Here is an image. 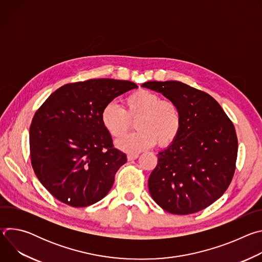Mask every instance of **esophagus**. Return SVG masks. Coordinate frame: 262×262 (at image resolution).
Listing matches in <instances>:
<instances>
[{
	"label": "esophagus",
	"mask_w": 262,
	"mask_h": 262,
	"mask_svg": "<svg viewBox=\"0 0 262 262\" xmlns=\"http://www.w3.org/2000/svg\"><path fill=\"white\" fill-rule=\"evenodd\" d=\"M139 158V155L138 154H128L127 155V160L128 161H135Z\"/></svg>",
	"instance_id": "obj_1"
}]
</instances>
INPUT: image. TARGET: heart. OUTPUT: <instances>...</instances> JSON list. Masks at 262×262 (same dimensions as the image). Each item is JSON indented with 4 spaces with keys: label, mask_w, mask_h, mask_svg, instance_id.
<instances>
[{
    "label": "heart",
    "mask_w": 262,
    "mask_h": 262,
    "mask_svg": "<svg viewBox=\"0 0 262 262\" xmlns=\"http://www.w3.org/2000/svg\"><path fill=\"white\" fill-rule=\"evenodd\" d=\"M103 128L115 139L123 137L136 120V133L117 142L124 151H140L156 143L165 147L173 143L181 128V113L178 105L155 92L139 90L124 99L121 108L114 102L106 103L100 113Z\"/></svg>",
    "instance_id": "heart-1"
}]
</instances>
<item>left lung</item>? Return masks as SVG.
Segmentation results:
<instances>
[{
    "label": "left lung",
    "mask_w": 262,
    "mask_h": 262,
    "mask_svg": "<svg viewBox=\"0 0 262 262\" xmlns=\"http://www.w3.org/2000/svg\"><path fill=\"white\" fill-rule=\"evenodd\" d=\"M181 113L176 140L158 155L148 179L152 199L166 211L190 214L216 201L229 186L237 157L233 123L209 94L177 81L146 82Z\"/></svg>",
    "instance_id": "8db88e82"
}]
</instances>
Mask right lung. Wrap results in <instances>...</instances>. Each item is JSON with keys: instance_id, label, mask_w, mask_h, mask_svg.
<instances>
[{"instance_id": "add662e5", "label": "right lung", "mask_w": 262, "mask_h": 262, "mask_svg": "<svg viewBox=\"0 0 262 262\" xmlns=\"http://www.w3.org/2000/svg\"><path fill=\"white\" fill-rule=\"evenodd\" d=\"M136 88L133 82L113 79L67 84L37 110L30 126L31 163L56 199L85 207L110 192L126 156L113 147L100 113L106 103Z\"/></svg>"}]
</instances>
